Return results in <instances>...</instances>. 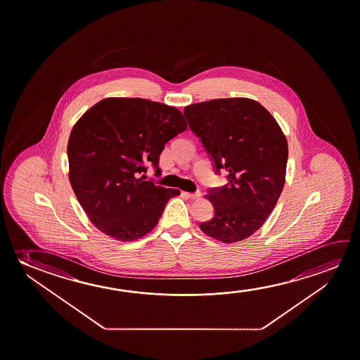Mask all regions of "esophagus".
Here are the masks:
<instances>
[{"mask_svg": "<svg viewBox=\"0 0 360 360\" xmlns=\"http://www.w3.org/2000/svg\"><path fill=\"white\" fill-rule=\"evenodd\" d=\"M183 195H186L187 198H191V200H200V192H195V193H187V192H183Z\"/></svg>", "mask_w": 360, "mask_h": 360, "instance_id": "esophagus-1", "label": "esophagus"}]
</instances>
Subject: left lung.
Instances as JSON below:
<instances>
[{
  "label": "left lung",
  "instance_id": "left-lung-1",
  "mask_svg": "<svg viewBox=\"0 0 360 360\" xmlns=\"http://www.w3.org/2000/svg\"><path fill=\"white\" fill-rule=\"evenodd\" d=\"M183 115L228 183L205 195L214 216L202 232L223 243L248 238L266 221L285 183L288 143L274 117L250 98L187 105Z\"/></svg>",
  "mask_w": 360,
  "mask_h": 360
}]
</instances>
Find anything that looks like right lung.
<instances>
[{
  "label": "right lung",
  "instance_id": "1",
  "mask_svg": "<svg viewBox=\"0 0 360 360\" xmlns=\"http://www.w3.org/2000/svg\"><path fill=\"white\" fill-rule=\"evenodd\" d=\"M187 129L172 105L143 98L110 97L73 126L67 155L73 192L94 227L131 242L157 226L167 202L179 194L146 181L158 171L165 144Z\"/></svg>",
  "mask_w": 360,
  "mask_h": 360
}]
</instances>
